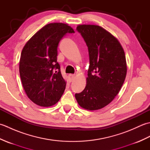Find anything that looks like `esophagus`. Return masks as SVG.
Here are the masks:
<instances>
[{"instance_id":"esophagus-1","label":"esophagus","mask_w":150,"mask_h":150,"mask_svg":"<svg viewBox=\"0 0 150 150\" xmlns=\"http://www.w3.org/2000/svg\"><path fill=\"white\" fill-rule=\"evenodd\" d=\"M75 77V75H71V74L69 75V76H68V79H69V81L70 82H72L73 80H74Z\"/></svg>"}]
</instances>
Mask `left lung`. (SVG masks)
<instances>
[{
    "mask_svg": "<svg viewBox=\"0 0 150 150\" xmlns=\"http://www.w3.org/2000/svg\"><path fill=\"white\" fill-rule=\"evenodd\" d=\"M88 48L90 66L86 86L75 98L81 107L88 110L101 109L119 93L125 80V53L115 37L97 25H79Z\"/></svg>",
    "mask_w": 150,
    "mask_h": 150,
    "instance_id": "1",
    "label": "left lung"
}]
</instances>
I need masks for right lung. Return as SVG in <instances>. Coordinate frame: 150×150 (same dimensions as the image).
<instances>
[{
	"instance_id": "obj_1",
	"label": "right lung",
	"mask_w": 150,
	"mask_h": 150,
	"mask_svg": "<svg viewBox=\"0 0 150 150\" xmlns=\"http://www.w3.org/2000/svg\"><path fill=\"white\" fill-rule=\"evenodd\" d=\"M75 33L64 23H50L41 28L22 49L19 72L27 96L40 106L49 107L58 102L65 90L57 62V47L66 33Z\"/></svg>"
}]
</instances>
